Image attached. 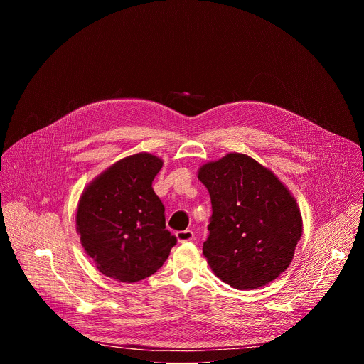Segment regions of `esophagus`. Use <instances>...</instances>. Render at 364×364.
<instances>
[{
    "label": "esophagus",
    "mask_w": 364,
    "mask_h": 364,
    "mask_svg": "<svg viewBox=\"0 0 364 364\" xmlns=\"http://www.w3.org/2000/svg\"><path fill=\"white\" fill-rule=\"evenodd\" d=\"M176 236H177V240H178V242H190V240H193V237H194V235H193L191 230H181V232H177Z\"/></svg>",
    "instance_id": "1"
}]
</instances>
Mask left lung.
I'll return each instance as SVG.
<instances>
[{
	"mask_svg": "<svg viewBox=\"0 0 364 364\" xmlns=\"http://www.w3.org/2000/svg\"><path fill=\"white\" fill-rule=\"evenodd\" d=\"M197 177L212 198L203 255L215 275L236 289L277 279L292 262L302 236L292 193L269 168L240 152L203 164Z\"/></svg>",
	"mask_w": 364,
	"mask_h": 364,
	"instance_id": "left-lung-1",
	"label": "left lung"
}]
</instances>
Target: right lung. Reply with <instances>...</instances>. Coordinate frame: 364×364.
Returning <instances> with one entry per match:
<instances>
[{"label":"right lung","mask_w":364,"mask_h":364,"mask_svg":"<svg viewBox=\"0 0 364 364\" xmlns=\"http://www.w3.org/2000/svg\"><path fill=\"white\" fill-rule=\"evenodd\" d=\"M161 167L163 160L149 152L128 155L83 190L76 232L105 277L128 284L151 277L177 243L166 229V209L152 188Z\"/></svg>","instance_id":"add662e5"}]
</instances>
